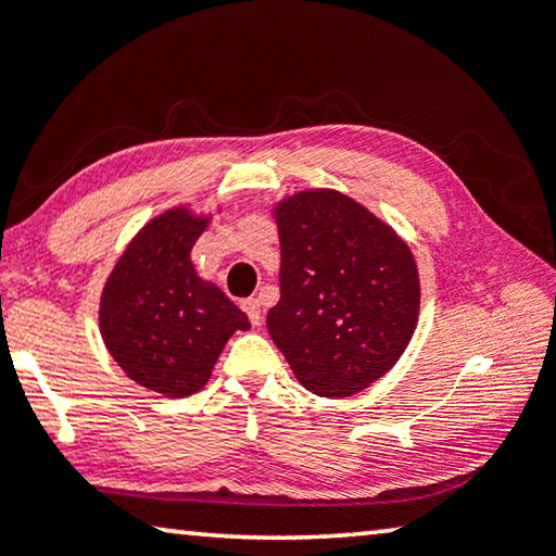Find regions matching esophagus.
Masks as SVG:
<instances>
[{
    "mask_svg": "<svg viewBox=\"0 0 556 556\" xmlns=\"http://www.w3.org/2000/svg\"><path fill=\"white\" fill-rule=\"evenodd\" d=\"M242 309L247 312V316H250L252 326H260V324H262V306H260V299H244Z\"/></svg>",
    "mask_w": 556,
    "mask_h": 556,
    "instance_id": "34e87169",
    "label": "esophagus"
}]
</instances>
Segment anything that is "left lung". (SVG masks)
Returning a JSON list of instances; mask_svg holds the SVG:
<instances>
[{
  "label": "left lung",
  "mask_w": 556,
  "mask_h": 556,
  "mask_svg": "<svg viewBox=\"0 0 556 556\" xmlns=\"http://www.w3.org/2000/svg\"><path fill=\"white\" fill-rule=\"evenodd\" d=\"M281 244L271 341L304 389L346 399L383 378L418 326L420 279L403 237L339 190L275 205Z\"/></svg>",
  "instance_id": "8db88e82"
}]
</instances>
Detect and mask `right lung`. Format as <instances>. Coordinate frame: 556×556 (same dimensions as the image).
<instances>
[{"label": "right lung", "mask_w": 556, "mask_h": 556, "mask_svg": "<svg viewBox=\"0 0 556 556\" xmlns=\"http://www.w3.org/2000/svg\"><path fill=\"white\" fill-rule=\"evenodd\" d=\"M210 215L170 207L140 227L105 279L99 326L109 354L130 381L182 399L210 381L217 356L247 314L190 260Z\"/></svg>", "instance_id": "1"}]
</instances>
